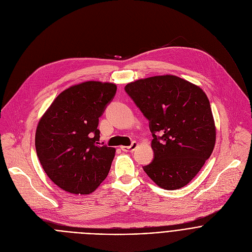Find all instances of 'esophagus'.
I'll list each match as a JSON object with an SVG mask.
<instances>
[{
    "mask_svg": "<svg viewBox=\"0 0 252 252\" xmlns=\"http://www.w3.org/2000/svg\"><path fill=\"white\" fill-rule=\"evenodd\" d=\"M137 148V142L132 141L130 146H122L121 149L123 152H133Z\"/></svg>",
    "mask_w": 252,
    "mask_h": 252,
    "instance_id": "obj_1",
    "label": "esophagus"
}]
</instances>
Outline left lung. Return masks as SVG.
I'll list each match as a JSON object with an SVG mask.
<instances>
[{"label":"left lung","mask_w":252,"mask_h":252,"mask_svg":"<svg viewBox=\"0 0 252 252\" xmlns=\"http://www.w3.org/2000/svg\"><path fill=\"white\" fill-rule=\"evenodd\" d=\"M125 90L150 121L154 137L155 158L143 170L163 189L184 188L214 149L217 130L207 95L172 75L140 79Z\"/></svg>","instance_id":"left-lung-1"}]
</instances>
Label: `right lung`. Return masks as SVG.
Instances as JSON below:
<instances>
[{"instance_id":"1","label":"right lung","mask_w":252,"mask_h":252,"mask_svg":"<svg viewBox=\"0 0 252 252\" xmlns=\"http://www.w3.org/2000/svg\"><path fill=\"white\" fill-rule=\"evenodd\" d=\"M116 92L112 83L71 86L41 118L34 137L37 156L51 181L64 191L90 194L109 174L116 149L98 142L97 126Z\"/></svg>"}]
</instances>
